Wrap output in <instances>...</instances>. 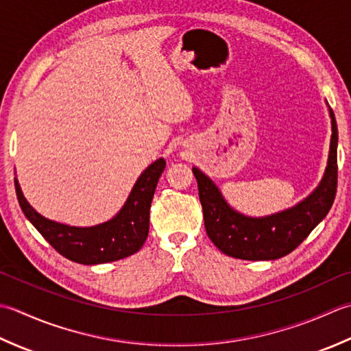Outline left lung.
Instances as JSON below:
<instances>
[{
  "label": "left lung",
  "mask_w": 351,
  "mask_h": 351,
  "mask_svg": "<svg viewBox=\"0 0 351 351\" xmlns=\"http://www.w3.org/2000/svg\"><path fill=\"white\" fill-rule=\"evenodd\" d=\"M328 106V104H327ZM332 138L323 178L295 206L267 217H248L226 202L218 186L202 169L192 168L203 206L204 227L219 252L244 261H274L302 244L330 210L338 186V125L328 106Z\"/></svg>",
  "instance_id": "obj_1"
}]
</instances>
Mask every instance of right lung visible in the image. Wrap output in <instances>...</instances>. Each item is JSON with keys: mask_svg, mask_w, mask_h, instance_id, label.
Returning a JSON list of instances; mask_svg holds the SVG:
<instances>
[{"mask_svg": "<svg viewBox=\"0 0 351 351\" xmlns=\"http://www.w3.org/2000/svg\"><path fill=\"white\" fill-rule=\"evenodd\" d=\"M165 165V159L160 157L145 168L117 215L90 227L68 226L42 217L27 202L15 177L16 197L27 219L66 259L83 265L115 262L134 254L144 245L149 228V207Z\"/></svg>", "mask_w": 351, "mask_h": 351, "instance_id": "right-lung-1", "label": "right lung"}]
</instances>
